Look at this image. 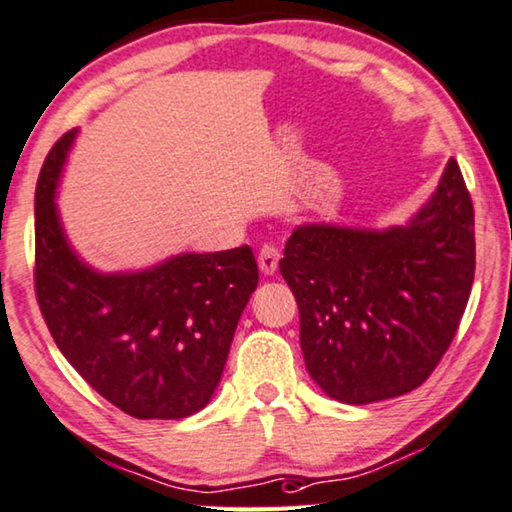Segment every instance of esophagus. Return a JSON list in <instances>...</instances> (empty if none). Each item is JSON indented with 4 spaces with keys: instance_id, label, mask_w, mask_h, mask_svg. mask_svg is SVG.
<instances>
[{
    "instance_id": "1",
    "label": "esophagus",
    "mask_w": 512,
    "mask_h": 512,
    "mask_svg": "<svg viewBox=\"0 0 512 512\" xmlns=\"http://www.w3.org/2000/svg\"><path fill=\"white\" fill-rule=\"evenodd\" d=\"M278 259H280V250L276 246H271V243H264L257 255L259 271H262L264 276H273V273L278 271Z\"/></svg>"
}]
</instances>
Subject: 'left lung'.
Masks as SVG:
<instances>
[{
  "instance_id": "8db88e82",
  "label": "left lung",
  "mask_w": 512,
  "mask_h": 512,
  "mask_svg": "<svg viewBox=\"0 0 512 512\" xmlns=\"http://www.w3.org/2000/svg\"><path fill=\"white\" fill-rule=\"evenodd\" d=\"M474 271V204L455 158L404 225H299L280 273L299 303L310 377L345 404L414 391L451 345Z\"/></svg>"
}]
</instances>
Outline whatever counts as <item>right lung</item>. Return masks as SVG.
<instances>
[{
	"label": "right lung",
	"instance_id": "obj_1",
	"mask_svg": "<svg viewBox=\"0 0 512 512\" xmlns=\"http://www.w3.org/2000/svg\"><path fill=\"white\" fill-rule=\"evenodd\" d=\"M78 128L45 158L36 183V296L59 352L114 407L179 421L216 393L236 324L257 289L248 246L179 253L131 271L91 266L57 207Z\"/></svg>",
	"mask_w": 512,
	"mask_h": 512
}]
</instances>
